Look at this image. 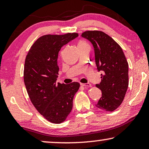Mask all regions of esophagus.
Segmentation results:
<instances>
[{
	"mask_svg": "<svg viewBox=\"0 0 149 149\" xmlns=\"http://www.w3.org/2000/svg\"><path fill=\"white\" fill-rule=\"evenodd\" d=\"M81 86L85 88H89L91 86V84L90 83H86V84H81Z\"/></svg>",
	"mask_w": 149,
	"mask_h": 149,
	"instance_id": "34e87169",
	"label": "esophagus"
}]
</instances>
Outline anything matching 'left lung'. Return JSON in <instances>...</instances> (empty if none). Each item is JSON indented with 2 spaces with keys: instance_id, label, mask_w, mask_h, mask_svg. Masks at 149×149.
I'll return each instance as SVG.
<instances>
[{
  "instance_id": "1",
  "label": "left lung",
  "mask_w": 149,
  "mask_h": 149,
  "mask_svg": "<svg viewBox=\"0 0 149 149\" xmlns=\"http://www.w3.org/2000/svg\"><path fill=\"white\" fill-rule=\"evenodd\" d=\"M81 36L91 42L95 51V64L101 75L96 86L102 92L96 107L113 111L122 102L128 87V63L118 44L100 31H87Z\"/></svg>"
}]
</instances>
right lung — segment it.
Instances as JSON below:
<instances>
[{
    "label": "right lung",
    "instance_id": "obj_1",
    "mask_svg": "<svg viewBox=\"0 0 149 149\" xmlns=\"http://www.w3.org/2000/svg\"><path fill=\"white\" fill-rule=\"evenodd\" d=\"M78 36L76 33L45 35L32 46L24 65V83L33 106L48 121L60 123L72 111L79 84L56 83L58 52Z\"/></svg>",
    "mask_w": 149,
    "mask_h": 149
}]
</instances>
